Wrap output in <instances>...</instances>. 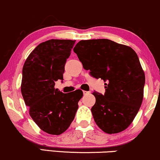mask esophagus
Masks as SVG:
<instances>
[{
	"instance_id": "esophagus-1",
	"label": "esophagus",
	"mask_w": 160,
	"mask_h": 160,
	"mask_svg": "<svg viewBox=\"0 0 160 160\" xmlns=\"http://www.w3.org/2000/svg\"><path fill=\"white\" fill-rule=\"evenodd\" d=\"M83 95H87V94L89 93V92H87V91H83Z\"/></svg>"
}]
</instances>
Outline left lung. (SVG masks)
Returning <instances> with one entry per match:
<instances>
[{"label":"left lung","mask_w":160,"mask_h":160,"mask_svg":"<svg viewBox=\"0 0 160 160\" xmlns=\"http://www.w3.org/2000/svg\"><path fill=\"white\" fill-rule=\"evenodd\" d=\"M83 68L105 82V94L94 92L92 112L96 124L109 134L126 130L144 97L145 72L133 49L109 39L81 40L74 48Z\"/></svg>","instance_id":"left-lung-1"}]
</instances>
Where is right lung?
<instances>
[{
  "label": "right lung",
  "mask_w": 160,
  "mask_h": 160,
  "mask_svg": "<svg viewBox=\"0 0 160 160\" xmlns=\"http://www.w3.org/2000/svg\"><path fill=\"white\" fill-rule=\"evenodd\" d=\"M75 40L50 39L42 42L25 61L21 91L29 114L47 133L60 135L74 120L82 90L62 93L54 88L55 81L63 80L65 64Z\"/></svg>",
  "instance_id": "add662e5"
}]
</instances>
